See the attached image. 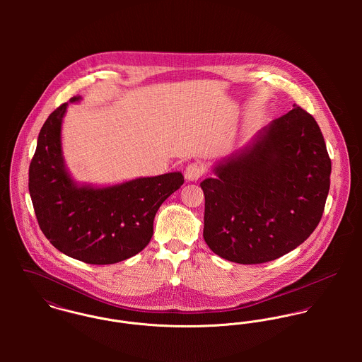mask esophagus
I'll return each mask as SVG.
<instances>
[{"label":"esophagus","instance_id":"obj_1","mask_svg":"<svg viewBox=\"0 0 362 362\" xmlns=\"http://www.w3.org/2000/svg\"><path fill=\"white\" fill-rule=\"evenodd\" d=\"M205 174V168L199 163H191L185 168V178L188 181H198Z\"/></svg>","mask_w":362,"mask_h":362}]
</instances>
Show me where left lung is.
Wrapping results in <instances>:
<instances>
[{
    "label": "left lung",
    "mask_w": 362,
    "mask_h": 362,
    "mask_svg": "<svg viewBox=\"0 0 362 362\" xmlns=\"http://www.w3.org/2000/svg\"><path fill=\"white\" fill-rule=\"evenodd\" d=\"M201 182L204 238L221 258L258 264L301 245L319 224L332 161L315 118L300 105Z\"/></svg>",
    "instance_id": "obj_1"
}]
</instances>
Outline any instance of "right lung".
I'll return each instance as SVG.
<instances>
[{
    "instance_id": "add662e5",
    "label": "right lung",
    "mask_w": 362,
    "mask_h": 362,
    "mask_svg": "<svg viewBox=\"0 0 362 362\" xmlns=\"http://www.w3.org/2000/svg\"><path fill=\"white\" fill-rule=\"evenodd\" d=\"M66 105L57 107L46 119L29 167L39 227L59 252L85 263L111 264L131 258L149 244L158 207L184 184V177L168 173L107 188L76 187L61 155Z\"/></svg>"
}]
</instances>
